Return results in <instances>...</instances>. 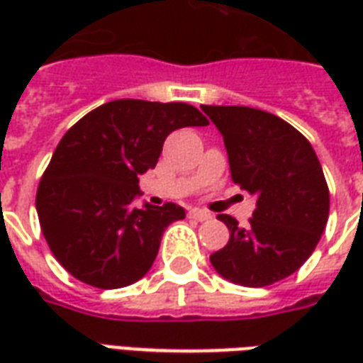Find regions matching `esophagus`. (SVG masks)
Masks as SVG:
<instances>
[{
  "mask_svg": "<svg viewBox=\"0 0 363 363\" xmlns=\"http://www.w3.org/2000/svg\"><path fill=\"white\" fill-rule=\"evenodd\" d=\"M189 216L192 218V220H196V221H206L212 218V213L206 212V210H200V208H192V210L189 212Z\"/></svg>",
  "mask_w": 363,
  "mask_h": 363,
  "instance_id": "obj_1",
  "label": "esophagus"
}]
</instances>
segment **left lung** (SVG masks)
Wrapping results in <instances>:
<instances>
[{
    "label": "left lung",
    "mask_w": 363,
    "mask_h": 363,
    "mask_svg": "<svg viewBox=\"0 0 363 363\" xmlns=\"http://www.w3.org/2000/svg\"><path fill=\"white\" fill-rule=\"evenodd\" d=\"M202 111L223 135L231 179L257 196L249 225L220 213L228 245L210 255L225 280L262 288L301 268L328 220V186L317 153L301 132L267 111L212 106Z\"/></svg>",
    "instance_id": "8db88e82"
}]
</instances>
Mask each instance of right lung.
<instances>
[{
    "label": "right lung",
    "instance_id": "right-lung-1",
    "mask_svg": "<svg viewBox=\"0 0 363 363\" xmlns=\"http://www.w3.org/2000/svg\"><path fill=\"white\" fill-rule=\"evenodd\" d=\"M208 118L186 103L118 99L87 112L60 140L36 190L40 229L62 267L93 288L143 278L181 206H132L140 174L157 165L167 135Z\"/></svg>",
    "mask_w": 363,
    "mask_h": 363
}]
</instances>
